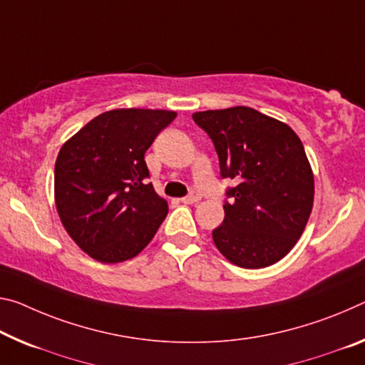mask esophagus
Segmentation results:
<instances>
[{"label":"esophagus","mask_w":365,"mask_h":365,"mask_svg":"<svg viewBox=\"0 0 365 365\" xmlns=\"http://www.w3.org/2000/svg\"><path fill=\"white\" fill-rule=\"evenodd\" d=\"M200 200H201V195H200V193H196V192H193L192 195L185 196V198H182L180 201H182V203H185V205H195V203H198Z\"/></svg>","instance_id":"34e87169"}]
</instances>
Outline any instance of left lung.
<instances>
[{
	"instance_id": "obj_1",
	"label": "left lung",
	"mask_w": 365,
	"mask_h": 365,
	"mask_svg": "<svg viewBox=\"0 0 365 365\" xmlns=\"http://www.w3.org/2000/svg\"><path fill=\"white\" fill-rule=\"evenodd\" d=\"M216 148L227 190L224 222L212 230L217 250L240 268L284 258L302 235L314 206V172L291 126L250 107L193 113Z\"/></svg>"
}]
</instances>
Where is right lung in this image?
Returning a JSON list of instances; mask_svg holds the SVG:
<instances>
[{"label":"right lung","instance_id":"obj_1","mask_svg":"<svg viewBox=\"0 0 365 365\" xmlns=\"http://www.w3.org/2000/svg\"><path fill=\"white\" fill-rule=\"evenodd\" d=\"M175 117L170 110H108L61 146L55 162L56 211L91 258L126 262L158 232L169 206L148 183L144 153Z\"/></svg>","mask_w":365,"mask_h":365}]
</instances>
